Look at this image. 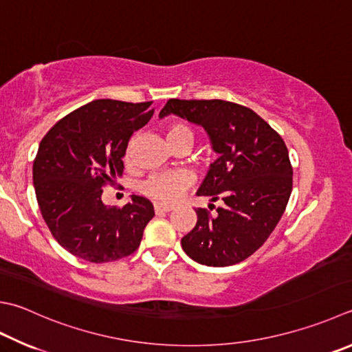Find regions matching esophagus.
Listing matches in <instances>:
<instances>
[{
    "label": "esophagus",
    "instance_id": "1",
    "mask_svg": "<svg viewBox=\"0 0 352 352\" xmlns=\"http://www.w3.org/2000/svg\"><path fill=\"white\" fill-rule=\"evenodd\" d=\"M175 207L173 205H167V204H161V202H156L155 204V211L156 214H161V213H170L171 210H173Z\"/></svg>",
    "mask_w": 352,
    "mask_h": 352
}]
</instances>
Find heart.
Returning a JSON list of instances; mask_svg holds the SVG:
<instances>
[{"mask_svg": "<svg viewBox=\"0 0 352 352\" xmlns=\"http://www.w3.org/2000/svg\"><path fill=\"white\" fill-rule=\"evenodd\" d=\"M167 141L170 145L177 142H188L193 145L195 131L185 122H171L167 127ZM125 156L129 157V151ZM188 185L190 179L187 175L181 171H171V173H161L148 177L142 185V191L156 201L175 202L188 188Z\"/></svg>", "mask_w": 352, "mask_h": 352, "instance_id": "1", "label": "heart"}]
</instances>
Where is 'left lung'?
Masks as SVG:
<instances>
[{
  "label": "left lung",
  "instance_id": "left-lung-1",
  "mask_svg": "<svg viewBox=\"0 0 352 352\" xmlns=\"http://www.w3.org/2000/svg\"><path fill=\"white\" fill-rule=\"evenodd\" d=\"M168 115L201 125L217 153L196 195L222 201V207L214 216L196 210L195 228L181 241L184 251L207 267L245 261L262 247L287 208L293 190L287 145L253 110L222 99H170L159 118Z\"/></svg>",
  "mask_w": 352,
  "mask_h": 352
}]
</instances>
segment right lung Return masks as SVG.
I'll return each instance as SVG.
<instances>
[{"mask_svg":"<svg viewBox=\"0 0 352 352\" xmlns=\"http://www.w3.org/2000/svg\"><path fill=\"white\" fill-rule=\"evenodd\" d=\"M151 102L98 99L47 131L33 161V185L53 237L79 258L104 263L138 250L150 219L148 199L131 196L122 208L102 202V187L122 176L131 135L147 124Z\"/></svg>","mask_w":352,"mask_h":352,"instance_id":"obj_1","label":"right lung"}]
</instances>
